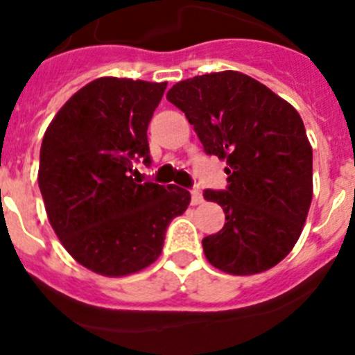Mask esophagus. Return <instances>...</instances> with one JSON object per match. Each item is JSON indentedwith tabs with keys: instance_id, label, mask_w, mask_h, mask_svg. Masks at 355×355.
<instances>
[{
	"instance_id": "1",
	"label": "esophagus",
	"mask_w": 355,
	"mask_h": 355,
	"mask_svg": "<svg viewBox=\"0 0 355 355\" xmlns=\"http://www.w3.org/2000/svg\"><path fill=\"white\" fill-rule=\"evenodd\" d=\"M204 202V197L200 193V190H191V204L193 206H199V204Z\"/></svg>"
}]
</instances>
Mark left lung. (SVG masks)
<instances>
[{"mask_svg":"<svg viewBox=\"0 0 355 355\" xmlns=\"http://www.w3.org/2000/svg\"><path fill=\"white\" fill-rule=\"evenodd\" d=\"M167 100L204 151L227 162V190L204 191L225 213L223 229L202 239L207 262L237 276L275 268L297 243L313 197V153L297 110L234 70L181 80Z\"/></svg>","mask_w":355,"mask_h":355,"instance_id":"8db88e82","label":"left lung"}]
</instances>
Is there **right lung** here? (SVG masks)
<instances>
[{
  "label": "right lung",
  "mask_w": 355,
  "mask_h": 355,
  "mask_svg": "<svg viewBox=\"0 0 355 355\" xmlns=\"http://www.w3.org/2000/svg\"><path fill=\"white\" fill-rule=\"evenodd\" d=\"M167 83L100 77L80 87L47 126L38 187L61 245L89 271L133 275L164 248L190 191L137 183L133 162L151 164L148 125Z\"/></svg>",
  "instance_id": "right-lung-1"
}]
</instances>
